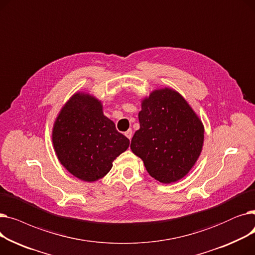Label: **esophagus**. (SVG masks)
<instances>
[{
	"instance_id": "34e87169",
	"label": "esophagus",
	"mask_w": 255,
	"mask_h": 255,
	"mask_svg": "<svg viewBox=\"0 0 255 255\" xmlns=\"http://www.w3.org/2000/svg\"><path fill=\"white\" fill-rule=\"evenodd\" d=\"M125 135H126V137H127V138L131 139V138H132V130H131V129L127 130V131L125 132Z\"/></svg>"
}]
</instances>
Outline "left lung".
<instances>
[{"mask_svg": "<svg viewBox=\"0 0 255 255\" xmlns=\"http://www.w3.org/2000/svg\"><path fill=\"white\" fill-rule=\"evenodd\" d=\"M138 120L130 148L149 175L163 184L184 178L204 143V125L191 106L175 90H155L141 101Z\"/></svg>", "mask_w": 255, "mask_h": 255, "instance_id": "1", "label": "left lung"}]
</instances>
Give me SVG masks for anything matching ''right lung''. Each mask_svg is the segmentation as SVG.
<instances>
[{
    "label": "right lung",
    "mask_w": 255,
    "mask_h": 255,
    "mask_svg": "<svg viewBox=\"0 0 255 255\" xmlns=\"http://www.w3.org/2000/svg\"><path fill=\"white\" fill-rule=\"evenodd\" d=\"M52 143L61 164L86 182L103 178L129 139L103 115L101 101L76 93L62 107L52 128Z\"/></svg>",
    "instance_id": "add662e5"
}]
</instances>
